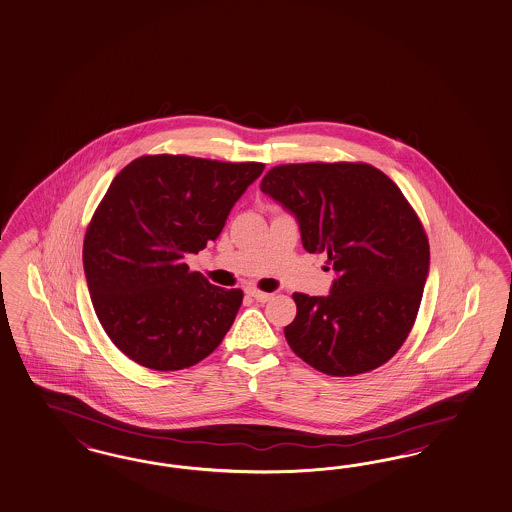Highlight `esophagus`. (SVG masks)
Segmentation results:
<instances>
[{"instance_id": "34e87169", "label": "esophagus", "mask_w": 512, "mask_h": 512, "mask_svg": "<svg viewBox=\"0 0 512 512\" xmlns=\"http://www.w3.org/2000/svg\"><path fill=\"white\" fill-rule=\"evenodd\" d=\"M247 295H249V297H253V299L255 300H259V302H266V300H270L272 299V297H274L272 293H265V291H259L257 287H249V289H247Z\"/></svg>"}]
</instances>
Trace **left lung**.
<instances>
[{
  "mask_svg": "<svg viewBox=\"0 0 512 512\" xmlns=\"http://www.w3.org/2000/svg\"><path fill=\"white\" fill-rule=\"evenodd\" d=\"M261 191L297 215L304 249L325 251L338 274L329 297L293 293L291 350L329 376L388 363L412 331L429 270V240L405 194L367 162L280 164Z\"/></svg>",
  "mask_w": 512,
  "mask_h": 512,
  "instance_id": "8db88e82",
  "label": "left lung"
}]
</instances>
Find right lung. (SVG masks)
<instances>
[{"label":"right lung","mask_w":512,"mask_h":512,"mask_svg":"<svg viewBox=\"0 0 512 512\" xmlns=\"http://www.w3.org/2000/svg\"><path fill=\"white\" fill-rule=\"evenodd\" d=\"M263 162L143 155L111 181L90 219L83 265L111 342L141 367L181 371L221 344L244 293L189 270L225 227Z\"/></svg>","instance_id":"obj_1"}]
</instances>
